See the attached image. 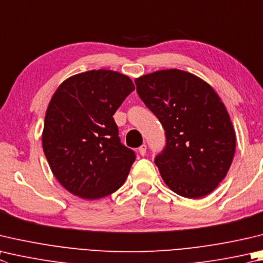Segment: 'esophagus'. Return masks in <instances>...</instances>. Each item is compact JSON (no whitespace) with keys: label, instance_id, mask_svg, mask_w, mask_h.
<instances>
[{"label":"esophagus","instance_id":"esophagus-1","mask_svg":"<svg viewBox=\"0 0 263 263\" xmlns=\"http://www.w3.org/2000/svg\"><path fill=\"white\" fill-rule=\"evenodd\" d=\"M146 149H147V146L146 145H141L139 148H138V152H139V154L141 156H144L146 154Z\"/></svg>","mask_w":263,"mask_h":263}]
</instances>
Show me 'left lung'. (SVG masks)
I'll return each instance as SVG.
<instances>
[{"label": "left lung", "mask_w": 263, "mask_h": 263, "mask_svg": "<svg viewBox=\"0 0 263 263\" xmlns=\"http://www.w3.org/2000/svg\"><path fill=\"white\" fill-rule=\"evenodd\" d=\"M137 92L165 130L155 164L166 186L181 197H206L226 178L236 152L230 115L214 88L178 69L136 78Z\"/></svg>", "instance_id": "left-lung-1"}]
</instances>
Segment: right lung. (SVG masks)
<instances>
[{"label":"right lung","mask_w":263,"mask_h":263,"mask_svg":"<svg viewBox=\"0 0 263 263\" xmlns=\"http://www.w3.org/2000/svg\"><path fill=\"white\" fill-rule=\"evenodd\" d=\"M135 85L112 70L71 76L46 111L42 148L55 178L85 200L104 198L125 181L136 155L121 144L112 115Z\"/></svg>","instance_id":"add662e5"}]
</instances>
